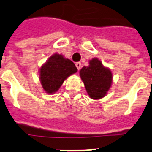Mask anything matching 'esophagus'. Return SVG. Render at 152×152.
I'll use <instances>...</instances> for the list:
<instances>
[{"label": "esophagus", "mask_w": 152, "mask_h": 152, "mask_svg": "<svg viewBox=\"0 0 152 152\" xmlns=\"http://www.w3.org/2000/svg\"><path fill=\"white\" fill-rule=\"evenodd\" d=\"M76 68H77V69L80 70V68H81V62H76Z\"/></svg>", "instance_id": "esophagus-1"}]
</instances>
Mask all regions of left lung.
<instances>
[{
  "label": "left lung",
  "instance_id": "1",
  "mask_svg": "<svg viewBox=\"0 0 152 152\" xmlns=\"http://www.w3.org/2000/svg\"><path fill=\"white\" fill-rule=\"evenodd\" d=\"M80 76L91 99L103 98L112 87V71L104 66L97 58L90 60L88 66H84L80 69Z\"/></svg>",
  "mask_w": 152,
  "mask_h": 152
}]
</instances>
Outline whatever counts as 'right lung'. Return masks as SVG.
I'll use <instances>...</instances> for the list:
<instances>
[{"instance_id": "add662e5", "label": "right lung", "mask_w": 152, "mask_h": 152, "mask_svg": "<svg viewBox=\"0 0 152 152\" xmlns=\"http://www.w3.org/2000/svg\"><path fill=\"white\" fill-rule=\"evenodd\" d=\"M77 72V68L71 60L55 53L41 65L39 79L44 91L52 94L58 91L63 82Z\"/></svg>"}]
</instances>
